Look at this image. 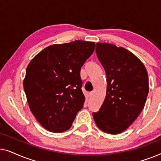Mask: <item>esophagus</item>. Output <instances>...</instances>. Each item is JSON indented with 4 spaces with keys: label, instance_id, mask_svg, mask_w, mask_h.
I'll use <instances>...</instances> for the list:
<instances>
[{
    "label": "esophagus",
    "instance_id": "34e87169",
    "mask_svg": "<svg viewBox=\"0 0 161 161\" xmlns=\"http://www.w3.org/2000/svg\"><path fill=\"white\" fill-rule=\"evenodd\" d=\"M92 94H92V92H89V93L88 94V97H89V98H90V97H92Z\"/></svg>",
    "mask_w": 161,
    "mask_h": 161
}]
</instances>
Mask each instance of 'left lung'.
<instances>
[{
  "label": "left lung",
  "instance_id": "left-lung-1",
  "mask_svg": "<svg viewBox=\"0 0 161 161\" xmlns=\"http://www.w3.org/2000/svg\"><path fill=\"white\" fill-rule=\"evenodd\" d=\"M96 53L107 78L106 95L93 118L109 134L125 131L138 117L146 103L149 78L143 63L122 47L97 43Z\"/></svg>",
  "mask_w": 161,
  "mask_h": 161
}]
</instances>
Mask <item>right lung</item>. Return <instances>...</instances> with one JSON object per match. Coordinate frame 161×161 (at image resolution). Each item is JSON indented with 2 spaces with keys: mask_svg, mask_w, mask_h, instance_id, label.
<instances>
[{
  "mask_svg": "<svg viewBox=\"0 0 161 161\" xmlns=\"http://www.w3.org/2000/svg\"><path fill=\"white\" fill-rule=\"evenodd\" d=\"M95 43L75 40L48 46L28 64L23 87L31 111L44 128L62 133L71 127L85 101L80 72Z\"/></svg>",
  "mask_w": 161,
  "mask_h": 161,
  "instance_id": "1",
  "label": "right lung"
}]
</instances>
